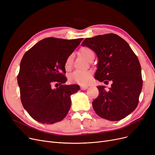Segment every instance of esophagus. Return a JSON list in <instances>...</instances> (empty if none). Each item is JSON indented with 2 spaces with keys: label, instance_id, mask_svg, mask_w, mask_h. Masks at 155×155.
Listing matches in <instances>:
<instances>
[{
  "label": "esophagus",
  "instance_id": "obj_1",
  "mask_svg": "<svg viewBox=\"0 0 155 155\" xmlns=\"http://www.w3.org/2000/svg\"><path fill=\"white\" fill-rule=\"evenodd\" d=\"M89 86L87 85H81V87H80V88H81L82 90H85L87 89H88Z\"/></svg>",
  "mask_w": 155,
  "mask_h": 155
}]
</instances>
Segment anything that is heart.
Here are the masks:
<instances>
[{
	"label": "heart",
	"mask_w": 155,
	"mask_h": 155,
	"mask_svg": "<svg viewBox=\"0 0 155 155\" xmlns=\"http://www.w3.org/2000/svg\"><path fill=\"white\" fill-rule=\"evenodd\" d=\"M79 52L86 60L90 61L91 59L94 58V52L87 47H83L79 51ZM72 55L68 56L65 60L64 68L66 70L71 68L72 64ZM91 78V75L89 71H75L70 77V81L79 84H84L87 83Z\"/></svg>",
	"instance_id": "obj_1"
}]
</instances>
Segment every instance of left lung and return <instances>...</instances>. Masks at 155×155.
<instances>
[{"label": "left lung", "instance_id": "obj_1", "mask_svg": "<svg viewBox=\"0 0 155 155\" xmlns=\"http://www.w3.org/2000/svg\"><path fill=\"white\" fill-rule=\"evenodd\" d=\"M95 52L98 64L95 78L111 87L97 86L99 94L93 101L97 115L107 120L118 121L135 110L143 87L139 59L125 40L108 34L85 38L82 43Z\"/></svg>", "mask_w": 155, "mask_h": 155}]
</instances>
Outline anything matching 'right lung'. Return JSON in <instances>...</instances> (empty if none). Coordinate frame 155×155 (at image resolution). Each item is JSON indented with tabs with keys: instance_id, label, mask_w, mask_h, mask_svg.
Returning a JSON list of instances; mask_svg holds the SVG:
<instances>
[{
	"instance_id": "right-lung-1",
	"label": "right lung",
	"mask_w": 155,
	"mask_h": 155,
	"mask_svg": "<svg viewBox=\"0 0 155 155\" xmlns=\"http://www.w3.org/2000/svg\"><path fill=\"white\" fill-rule=\"evenodd\" d=\"M82 40L45 38L24 54L18 76L20 96L25 110L37 122L53 124L68 114L70 96L80 87L63 85L67 80L64 62ZM54 83L60 86L52 89Z\"/></svg>"
}]
</instances>
